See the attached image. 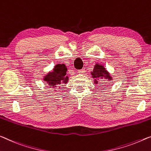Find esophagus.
Wrapping results in <instances>:
<instances>
[{
  "label": "esophagus",
  "mask_w": 151,
  "mask_h": 151,
  "mask_svg": "<svg viewBox=\"0 0 151 151\" xmlns=\"http://www.w3.org/2000/svg\"><path fill=\"white\" fill-rule=\"evenodd\" d=\"M85 69H80V70H78V73L80 74H83L85 73Z\"/></svg>",
  "instance_id": "obj_1"
}]
</instances>
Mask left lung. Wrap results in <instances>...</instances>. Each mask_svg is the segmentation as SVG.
<instances>
[{"label":"left lung","instance_id":"obj_1","mask_svg":"<svg viewBox=\"0 0 151 151\" xmlns=\"http://www.w3.org/2000/svg\"><path fill=\"white\" fill-rule=\"evenodd\" d=\"M91 75L92 76V77L94 78V83L95 84L98 83V79H99L100 78L108 79V80H112V77L110 76L109 73L106 70V69L104 68V66L99 63L96 64L94 65L93 71H91Z\"/></svg>","mask_w":151,"mask_h":151}]
</instances>
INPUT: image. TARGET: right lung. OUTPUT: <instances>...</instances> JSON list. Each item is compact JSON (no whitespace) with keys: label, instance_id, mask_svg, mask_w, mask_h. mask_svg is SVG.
Wrapping results in <instances>:
<instances>
[{"label":"right lung","instance_id":"obj_1","mask_svg":"<svg viewBox=\"0 0 151 151\" xmlns=\"http://www.w3.org/2000/svg\"><path fill=\"white\" fill-rule=\"evenodd\" d=\"M67 67L65 64H57L55 66L52 71L48 72L44 77V81L48 83L50 88H55L61 85L66 84L68 82V76L67 74Z\"/></svg>","mask_w":151,"mask_h":151}]
</instances>
